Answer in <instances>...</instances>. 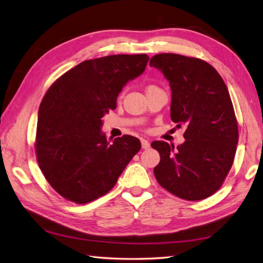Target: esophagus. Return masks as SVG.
<instances>
[{
	"label": "esophagus",
	"instance_id": "34e87169",
	"mask_svg": "<svg viewBox=\"0 0 263 263\" xmlns=\"http://www.w3.org/2000/svg\"><path fill=\"white\" fill-rule=\"evenodd\" d=\"M141 143H142V147L144 149H147L151 147V144H149V141H147V139H141Z\"/></svg>",
	"mask_w": 263,
	"mask_h": 263
}]
</instances>
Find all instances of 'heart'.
<instances>
[{
  "instance_id": "b5f03b06",
  "label": "heart",
  "mask_w": 263,
  "mask_h": 263,
  "mask_svg": "<svg viewBox=\"0 0 263 263\" xmlns=\"http://www.w3.org/2000/svg\"><path fill=\"white\" fill-rule=\"evenodd\" d=\"M148 87H149V86H148Z\"/></svg>"
}]
</instances>
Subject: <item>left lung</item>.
I'll return each mask as SVG.
<instances>
[{
	"instance_id": "left-lung-1",
	"label": "left lung",
	"mask_w": 263,
	"mask_h": 263,
	"mask_svg": "<svg viewBox=\"0 0 263 263\" xmlns=\"http://www.w3.org/2000/svg\"><path fill=\"white\" fill-rule=\"evenodd\" d=\"M149 65L171 87V119L186 125L183 144L156 141L161 161L154 176L163 188L185 200H201L217 191L234 161L237 121L229 90L217 71L198 58L159 54Z\"/></svg>"
}]
</instances>
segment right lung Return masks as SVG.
Masks as SVG:
<instances>
[{
  "label": "right lung",
  "instance_id": "right-lung-1",
  "mask_svg": "<svg viewBox=\"0 0 263 263\" xmlns=\"http://www.w3.org/2000/svg\"><path fill=\"white\" fill-rule=\"evenodd\" d=\"M148 60L141 54L82 62L45 95L38 111L37 160L62 197L86 203L106 195L141 149L139 139L130 135L107 141L102 118L116 109L119 93L144 73Z\"/></svg>",
  "mask_w": 263,
  "mask_h": 263
}]
</instances>
